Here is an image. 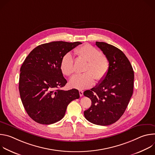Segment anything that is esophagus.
<instances>
[{
	"instance_id": "1",
	"label": "esophagus",
	"mask_w": 155,
	"mask_h": 155,
	"mask_svg": "<svg viewBox=\"0 0 155 155\" xmlns=\"http://www.w3.org/2000/svg\"><path fill=\"white\" fill-rule=\"evenodd\" d=\"M79 94H80V97H82L83 95V91L82 90H79Z\"/></svg>"
}]
</instances>
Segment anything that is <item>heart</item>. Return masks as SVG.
Segmentation results:
<instances>
[{"label":"heart","mask_w":155,"mask_h":155,"mask_svg":"<svg viewBox=\"0 0 155 155\" xmlns=\"http://www.w3.org/2000/svg\"><path fill=\"white\" fill-rule=\"evenodd\" d=\"M75 53L78 57L87 61L84 72L81 75L73 77L69 81L70 86L75 89L83 90L92 86L94 78L102 80L109 69V62L107 57L101 54V51L90 44H85L75 49ZM61 70L66 76H71L74 73V61L71 53L65 54L61 61Z\"/></svg>","instance_id":"b5f03b06"}]
</instances>
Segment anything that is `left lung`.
Returning <instances> with one entry per match:
<instances>
[{
    "instance_id": "obj_1",
    "label": "left lung",
    "mask_w": 155,
    "mask_h": 155,
    "mask_svg": "<svg viewBox=\"0 0 155 155\" xmlns=\"http://www.w3.org/2000/svg\"><path fill=\"white\" fill-rule=\"evenodd\" d=\"M96 45L108 59L109 69L99 84L84 92L92 102L84 115L93 124L107 126L117 121L125 112L133 93L134 74L122 51L105 42L96 41Z\"/></svg>"
}]
</instances>
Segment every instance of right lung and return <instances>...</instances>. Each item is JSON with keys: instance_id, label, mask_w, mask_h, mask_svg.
<instances>
[{"instance_id": "add662e5", "label": "right lung", "mask_w": 155, "mask_h": 155, "mask_svg": "<svg viewBox=\"0 0 155 155\" xmlns=\"http://www.w3.org/2000/svg\"><path fill=\"white\" fill-rule=\"evenodd\" d=\"M81 42L52 41L35 48L20 69L19 91L28 115L35 122L50 124L61 120L68 105L80 97L76 89L61 90L67 83L61 70L63 56Z\"/></svg>"}]
</instances>
